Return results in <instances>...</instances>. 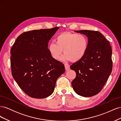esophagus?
I'll return each mask as SVG.
<instances>
[{
    "label": "esophagus",
    "mask_w": 121,
    "mask_h": 121,
    "mask_svg": "<svg viewBox=\"0 0 121 121\" xmlns=\"http://www.w3.org/2000/svg\"><path fill=\"white\" fill-rule=\"evenodd\" d=\"M65 69L66 71H68L70 69V67H69V65L67 64H65Z\"/></svg>",
    "instance_id": "34e87169"
}]
</instances>
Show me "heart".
Segmentation results:
<instances>
[{
    "instance_id": "heart-1",
    "label": "heart",
    "mask_w": 121,
    "mask_h": 121,
    "mask_svg": "<svg viewBox=\"0 0 121 121\" xmlns=\"http://www.w3.org/2000/svg\"><path fill=\"white\" fill-rule=\"evenodd\" d=\"M56 43L52 42L48 46L50 56L55 60L62 56L63 61L71 60L77 62L85 56L88 48V40L85 35L70 32H64L58 35L56 38Z\"/></svg>"
}]
</instances>
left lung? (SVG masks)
Listing matches in <instances>:
<instances>
[{
	"instance_id": "1",
	"label": "left lung",
	"mask_w": 121,
	"mask_h": 121,
	"mask_svg": "<svg viewBox=\"0 0 121 121\" xmlns=\"http://www.w3.org/2000/svg\"><path fill=\"white\" fill-rule=\"evenodd\" d=\"M75 32L87 36L88 48L81 60L71 65V69L76 73L72 86L79 95L91 97L102 90L112 72V48L109 41L99 32L91 30Z\"/></svg>"
}]
</instances>
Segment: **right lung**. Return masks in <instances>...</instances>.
<instances>
[{"mask_svg": "<svg viewBox=\"0 0 121 121\" xmlns=\"http://www.w3.org/2000/svg\"><path fill=\"white\" fill-rule=\"evenodd\" d=\"M60 28L40 29L21 34L11 49L12 74L28 96L44 98L54 91L56 80L65 73L64 65L55 60L48 43Z\"/></svg>", "mask_w": 121, "mask_h": 121, "instance_id": "add662e5", "label": "right lung"}]
</instances>
